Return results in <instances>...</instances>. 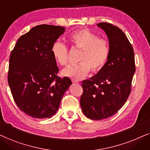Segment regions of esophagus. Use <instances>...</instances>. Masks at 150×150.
Returning a JSON list of instances; mask_svg holds the SVG:
<instances>
[{"mask_svg": "<svg viewBox=\"0 0 150 150\" xmlns=\"http://www.w3.org/2000/svg\"><path fill=\"white\" fill-rule=\"evenodd\" d=\"M72 81H73V83H79V81H78V80H76V79H72Z\"/></svg>", "mask_w": 150, "mask_h": 150, "instance_id": "34e87169", "label": "esophagus"}]
</instances>
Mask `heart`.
<instances>
[{
	"instance_id": "1",
	"label": "heart",
	"mask_w": 150,
	"mask_h": 150,
	"mask_svg": "<svg viewBox=\"0 0 150 150\" xmlns=\"http://www.w3.org/2000/svg\"><path fill=\"white\" fill-rule=\"evenodd\" d=\"M69 39L73 47L81 50L78 56L80 62L63 69L62 73L64 76L80 79L88 74L90 69L96 72L106 64L109 56V45L107 40L98 38L96 34L86 28L74 31ZM52 54L61 66L68 63V48L64 43L55 41L52 47Z\"/></svg>"
}]
</instances>
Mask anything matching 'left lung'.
<instances>
[{"instance_id":"left-lung-1","label":"left lung","mask_w":150,"mask_h":150,"mask_svg":"<svg viewBox=\"0 0 150 150\" xmlns=\"http://www.w3.org/2000/svg\"><path fill=\"white\" fill-rule=\"evenodd\" d=\"M109 39V56L97 74L82 81V111L91 120L107 119L117 113L131 91L135 72L134 51L121 29L106 22L97 24Z\"/></svg>"}]
</instances>
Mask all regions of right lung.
<instances>
[{
  "mask_svg": "<svg viewBox=\"0 0 150 150\" xmlns=\"http://www.w3.org/2000/svg\"><path fill=\"white\" fill-rule=\"evenodd\" d=\"M65 31L42 24L19 38L9 58L8 83L15 102L29 116L43 119L56 114L64 92L72 83L58 77L52 54L53 43Z\"/></svg>",
  "mask_w": 150,
  "mask_h": 150,
  "instance_id": "right-lung-1",
  "label": "right lung"
}]
</instances>
